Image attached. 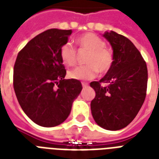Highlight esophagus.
Listing matches in <instances>:
<instances>
[{"mask_svg": "<svg viewBox=\"0 0 159 159\" xmlns=\"http://www.w3.org/2000/svg\"><path fill=\"white\" fill-rule=\"evenodd\" d=\"M82 87H88V84H87V83H86V82H82Z\"/></svg>", "mask_w": 159, "mask_h": 159, "instance_id": "obj_1", "label": "esophagus"}]
</instances>
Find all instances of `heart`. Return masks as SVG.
Instances as JSON below:
<instances>
[{
    "label": "heart",
    "instance_id": "b5f03b06",
    "mask_svg": "<svg viewBox=\"0 0 159 159\" xmlns=\"http://www.w3.org/2000/svg\"><path fill=\"white\" fill-rule=\"evenodd\" d=\"M76 42L82 48L89 51L86 66H79L70 70L69 77L75 80H92L99 71L104 74L111 69L114 57L111 51L105 48L106 43L99 36L87 33L76 39ZM60 57L65 64L72 66L76 62V50L69 43H64L60 48Z\"/></svg>",
    "mask_w": 159,
    "mask_h": 159
}]
</instances>
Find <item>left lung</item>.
<instances>
[{"instance_id": "1", "label": "left lung", "mask_w": 159, "mask_h": 159, "mask_svg": "<svg viewBox=\"0 0 159 159\" xmlns=\"http://www.w3.org/2000/svg\"><path fill=\"white\" fill-rule=\"evenodd\" d=\"M102 36L113 50V64L99 82H92L96 97L91 111L96 123L108 130L125 128L135 118L146 97L148 69L139 51L129 39L114 31ZM105 83L102 87L100 83Z\"/></svg>"}]
</instances>
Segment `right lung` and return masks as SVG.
<instances>
[{
	"label": "right lung",
	"mask_w": 159,
	"mask_h": 159,
	"mask_svg": "<svg viewBox=\"0 0 159 159\" xmlns=\"http://www.w3.org/2000/svg\"><path fill=\"white\" fill-rule=\"evenodd\" d=\"M72 30L51 29L32 39L18 53L13 84L21 108L31 120L53 127L67 120L82 89L78 80L64 79L60 48Z\"/></svg>",
	"instance_id": "add662e5"
}]
</instances>
